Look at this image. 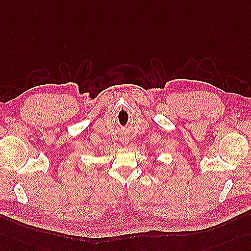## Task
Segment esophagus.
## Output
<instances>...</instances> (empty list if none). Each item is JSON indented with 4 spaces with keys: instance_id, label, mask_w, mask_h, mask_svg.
I'll use <instances>...</instances> for the list:
<instances>
[{
    "instance_id": "esophagus-1",
    "label": "esophagus",
    "mask_w": 251,
    "mask_h": 251,
    "mask_svg": "<svg viewBox=\"0 0 251 251\" xmlns=\"http://www.w3.org/2000/svg\"><path fill=\"white\" fill-rule=\"evenodd\" d=\"M121 142H122V144L126 145L127 143H129V140H127V137H126V136H122V137H121Z\"/></svg>"
}]
</instances>
